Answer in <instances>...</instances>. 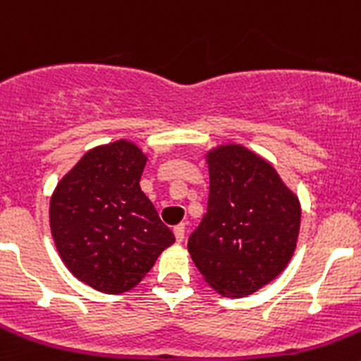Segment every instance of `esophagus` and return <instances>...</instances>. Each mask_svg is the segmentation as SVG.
<instances>
[{"mask_svg":"<svg viewBox=\"0 0 361 361\" xmlns=\"http://www.w3.org/2000/svg\"><path fill=\"white\" fill-rule=\"evenodd\" d=\"M184 233H186V228H184V224L175 226V228H173L175 240H177V242H183V240H184Z\"/></svg>","mask_w":361,"mask_h":361,"instance_id":"34e87169","label":"esophagus"}]
</instances>
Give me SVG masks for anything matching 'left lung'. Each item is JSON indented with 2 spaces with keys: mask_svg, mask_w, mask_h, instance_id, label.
Here are the masks:
<instances>
[{
  "mask_svg": "<svg viewBox=\"0 0 361 361\" xmlns=\"http://www.w3.org/2000/svg\"><path fill=\"white\" fill-rule=\"evenodd\" d=\"M208 212L188 238L197 269L220 295H253L286 269L300 202L275 168L240 145L208 153Z\"/></svg>",
  "mask_w": 361,
  "mask_h": 361,
  "instance_id": "8db88e82",
  "label": "left lung"
}]
</instances>
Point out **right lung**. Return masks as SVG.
Here are the masks:
<instances>
[{"label":"right lung","instance_id":"right-lung-1","mask_svg":"<svg viewBox=\"0 0 361 361\" xmlns=\"http://www.w3.org/2000/svg\"><path fill=\"white\" fill-rule=\"evenodd\" d=\"M146 155L133 142L97 146L59 180L50 229L75 279L108 295L130 291L175 242L141 191Z\"/></svg>","mask_w":361,"mask_h":361}]
</instances>
